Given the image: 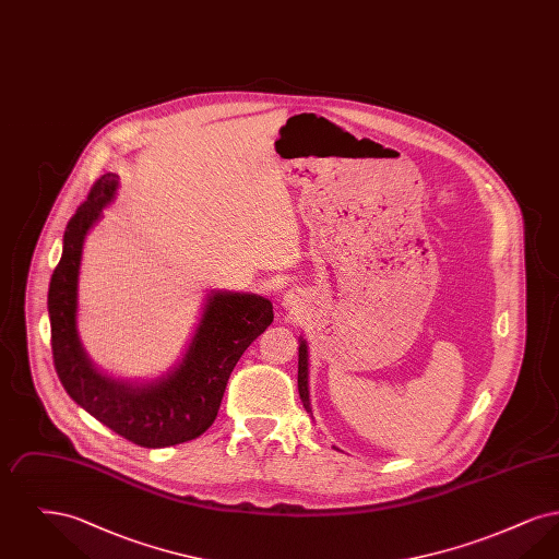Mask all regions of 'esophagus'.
Returning a JSON list of instances; mask_svg holds the SVG:
<instances>
[{"label":"esophagus","instance_id":"34e87169","mask_svg":"<svg viewBox=\"0 0 559 559\" xmlns=\"http://www.w3.org/2000/svg\"><path fill=\"white\" fill-rule=\"evenodd\" d=\"M301 297L297 295V292L283 293V308L287 310H301Z\"/></svg>","mask_w":559,"mask_h":559}]
</instances>
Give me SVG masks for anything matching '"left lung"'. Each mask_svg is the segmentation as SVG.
<instances>
[{
  "instance_id": "obj_1",
  "label": "left lung",
  "mask_w": 559,
  "mask_h": 559,
  "mask_svg": "<svg viewBox=\"0 0 559 559\" xmlns=\"http://www.w3.org/2000/svg\"><path fill=\"white\" fill-rule=\"evenodd\" d=\"M297 390H299V399L304 402V408L312 415V406H310V388H308V344H306V340H304V337H299Z\"/></svg>"
}]
</instances>
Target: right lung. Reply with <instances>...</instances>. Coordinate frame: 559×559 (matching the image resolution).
Masks as SVG:
<instances>
[{
	"label": "right lung",
	"instance_id": "1",
	"mask_svg": "<svg viewBox=\"0 0 559 559\" xmlns=\"http://www.w3.org/2000/svg\"><path fill=\"white\" fill-rule=\"evenodd\" d=\"M119 188L105 174L71 217L62 255L48 292L53 367L67 394L100 424L144 449H165L199 438L219 411L226 383L242 352L274 319L272 304L255 293L212 292L182 358L153 381L115 379L94 367L78 331V287L87 233L103 219Z\"/></svg>",
	"mask_w": 559,
	"mask_h": 559
}]
</instances>
